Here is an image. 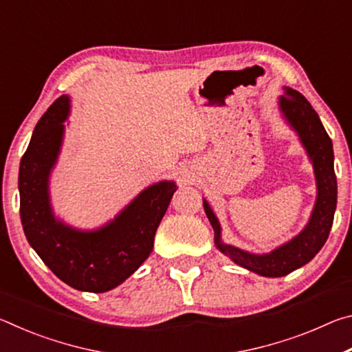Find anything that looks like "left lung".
Returning <instances> with one entry per match:
<instances>
[{
  "label": "left lung",
  "instance_id": "8db88e82",
  "mask_svg": "<svg viewBox=\"0 0 352 352\" xmlns=\"http://www.w3.org/2000/svg\"><path fill=\"white\" fill-rule=\"evenodd\" d=\"M278 109L284 121L298 135L314 168L317 199L305 228L270 253H250L222 241V226L210 204L204 199L206 217L214 230L216 247L234 264L267 278L289 275L290 272L300 269L315 258L329 236L337 206V178L333 172L332 141L326 133L317 111L301 93L289 87H284V94L278 98Z\"/></svg>",
  "mask_w": 352,
  "mask_h": 352
}]
</instances>
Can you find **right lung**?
I'll return each instance as SVG.
<instances>
[{
    "mask_svg": "<svg viewBox=\"0 0 352 352\" xmlns=\"http://www.w3.org/2000/svg\"><path fill=\"white\" fill-rule=\"evenodd\" d=\"M69 102L67 94L58 98L34 129L20 163V217L28 242L58 279L77 290L104 294L126 281L151 256L177 184H151L96 230L65 223L52 210L50 180L62 151Z\"/></svg>",
    "mask_w": 352,
    "mask_h": 352,
    "instance_id": "add662e5",
    "label": "right lung"
}]
</instances>
